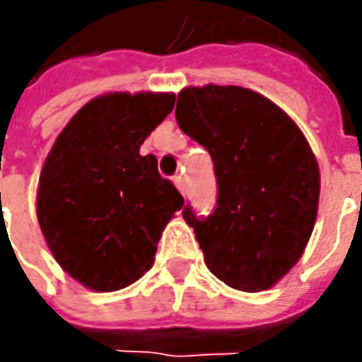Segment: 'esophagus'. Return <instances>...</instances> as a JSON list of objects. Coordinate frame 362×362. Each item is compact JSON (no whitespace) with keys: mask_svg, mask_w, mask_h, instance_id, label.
Segmentation results:
<instances>
[{"mask_svg":"<svg viewBox=\"0 0 362 362\" xmlns=\"http://www.w3.org/2000/svg\"><path fill=\"white\" fill-rule=\"evenodd\" d=\"M175 187L179 189L181 193H185V179H183V175H175Z\"/></svg>","mask_w":362,"mask_h":362,"instance_id":"1","label":"esophagus"}]
</instances>
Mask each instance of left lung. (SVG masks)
I'll return each instance as SVG.
<instances>
[{"label": "left lung", "instance_id": "obj_1", "mask_svg": "<svg viewBox=\"0 0 362 362\" xmlns=\"http://www.w3.org/2000/svg\"><path fill=\"white\" fill-rule=\"evenodd\" d=\"M175 117L216 167L214 214L183 209L207 268L235 290H268L304 254L316 223L320 171L306 136L280 106L242 86L183 88Z\"/></svg>", "mask_w": 362, "mask_h": 362}]
</instances>
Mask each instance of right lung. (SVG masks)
Returning <instances> with one entry per match:
<instances>
[{
	"mask_svg": "<svg viewBox=\"0 0 362 362\" xmlns=\"http://www.w3.org/2000/svg\"><path fill=\"white\" fill-rule=\"evenodd\" d=\"M169 92H110L84 105L49 151L37 221L52 256L82 286L115 292L136 282L183 197L141 145L173 110Z\"/></svg>",
	"mask_w": 362,
	"mask_h": 362,
	"instance_id": "obj_1",
	"label": "right lung"
}]
</instances>
